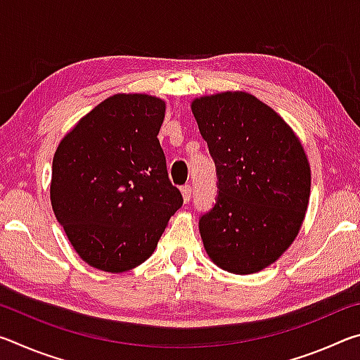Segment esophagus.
Listing matches in <instances>:
<instances>
[{
    "mask_svg": "<svg viewBox=\"0 0 360 360\" xmlns=\"http://www.w3.org/2000/svg\"><path fill=\"white\" fill-rule=\"evenodd\" d=\"M181 195H182V200H184V203H188L192 198V187L191 186H182L181 187Z\"/></svg>",
    "mask_w": 360,
    "mask_h": 360,
    "instance_id": "esophagus-1",
    "label": "esophagus"
}]
</instances>
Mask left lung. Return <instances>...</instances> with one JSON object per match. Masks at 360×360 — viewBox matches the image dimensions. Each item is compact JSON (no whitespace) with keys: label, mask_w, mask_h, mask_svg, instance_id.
<instances>
[{"label":"left lung","mask_w":360,"mask_h":360,"mask_svg":"<svg viewBox=\"0 0 360 360\" xmlns=\"http://www.w3.org/2000/svg\"><path fill=\"white\" fill-rule=\"evenodd\" d=\"M191 109L219 178L217 202L200 219L205 251L233 275H252L281 257L308 210L311 168L292 127L241 90L193 98Z\"/></svg>","instance_id":"1"}]
</instances>
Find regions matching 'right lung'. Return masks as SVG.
Listing matches in <instances>:
<instances>
[{
	"instance_id": "obj_1",
	"label": "right lung",
	"mask_w": 360,
	"mask_h": 360,
	"mask_svg": "<svg viewBox=\"0 0 360 360\" xmlns=\"http://www.w3.org/2000/svg\"><path fill=\"white\" fill-rule=\"evenodd\" d=\"M165 111L158 96L115 94L57 146L52 210L79 257L96 270L141 265L182 206L157 139Z\"/></svg>"
}]
</instances>
